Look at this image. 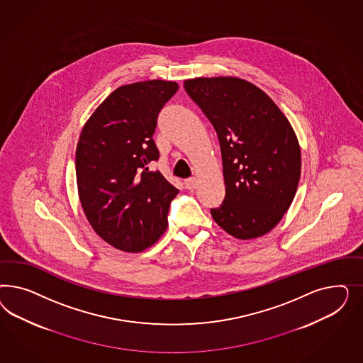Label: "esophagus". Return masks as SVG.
<instances>
[{
    "label": "esophagus",
    "mask_w": 363,
    "mask_h": 363,
    "mask_svg": "<svg viewBox=\"0 0 363 363\" xmlns=\"http://www.w3.org/2000/svg\"><path fill=\"white\" fill-rule=\"evenodd\" d=\"M185 186H186V189H189V190L196 189V186H197V178H196V177L187 178L186 181H185Z\"/></svg>",
    "instance_id": "1"
}]
</instances>
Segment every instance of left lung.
Instances as JSON below:
<instances>
[{
    "mask_svg": "<svg viewBox=\"0 0 363 363\" xmlns=\"http://www.w3.org/2000/svg\"><path fill=\"white\" fill-rule=\"evenodd\" d=\"M184 88L220 141L225 199L210 210L238 240L272 230L290 208L301 176L296 133L272 99L235 77L186 79Z\"/></svg>",
    "mask_w": 363,
    "mask_h": 363,
    "instance_id": "8db88e82",
    "label": "left lung"
}]
</instances>
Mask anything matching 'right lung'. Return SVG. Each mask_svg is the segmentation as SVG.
I'll use <instances>...</instances> for the list:
<instances>
[{"label": "right lung", "instance_id": "add662e5", "mask_svg": "<svg viewBox=\"0 0 363 363\" xmlns=\"http://www.w3.org/2000/svg\"><path fill=\"white\" fill-rule=\"evenodd\" d=\"M178 90L172 81L123 85L85 123L76 150L78 194L93 229L114 247L137 253L150 247L167 226L178 194L160 170L157 118Z\"/></svg>", "mask_w": 363, "mask_h": 363}]
</instances>
